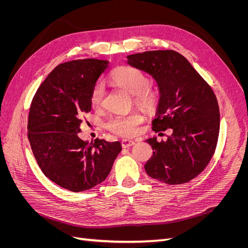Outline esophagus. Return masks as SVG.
Here are the masks:
<instances>
[{
	"instance_id": "esophagus-1",
	"label": "esophagus",
	"mask_w": 248,
	"mask_h": 248,
	"mask_svg": "<svg viewBox=\"0 0 248 248\" xmlns=\"http://www.w3.org/2000/svg\"><path fill=\"white\" fill-rule=\"evenodd\" d=\"M136 142H134L132 140H127V139H124L121 140V145L123 148H128V147H131L133 146Z\"/></svg>"
}]
</instances>
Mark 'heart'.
<instances>
[{
  "mask_svg": "<svg viewBox=\"0 0 248 248\" xmlns=\"http://www.w3.org/2000/svg\"><path fill=\"white\" fill-rule=\"evenodd\" d=\"M110 81L112 84L122 88L125 91L133 95L134 102L142 108L152 110L159 101V93L157 90L150 88V79L147 74L139 68L132 66H120L110 73ZM104 97V87L102 82H96L92 89L91 101L94 108L102 106ZM144 121L140 112L132 111L126 115L111 116L106 123L107 129L121 137H133L137 134L139 125Z\"/></svg>",
  "mask_w": 248,
  "mask_h": 248,
  "instance_id": "obj_1",
  "label": "heart"
}]
</instances>
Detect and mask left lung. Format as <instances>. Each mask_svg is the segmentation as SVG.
<instances>
[{"label":"left lung","instance_id":"left-lung-1","mask_svg":"<svg viewBox=\"0 0 248 248\" xmlns=\"http://www.w3.org/2000/svg\"><path fill=\"white\" fill-rule=\"evenodd\" d=\"M127 60L151 74L158 85L153 131H172L166 141L147 140L154 150L145 164L147 174L170 185L189 182L208 166L218 140L219 107L212 88L175 50L145 51Z\"/></svg>","mask_w":248,"mask_h":248}]
</instances>
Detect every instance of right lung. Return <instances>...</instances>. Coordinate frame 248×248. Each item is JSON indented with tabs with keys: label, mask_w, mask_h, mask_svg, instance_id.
Wrapping results in <instances>:
<instances>
[{
	"label": "right lung",
	"mask_w": 248,
	"mask_h": 248,
	"mask_svg": "<svg viewBox=\"0 0 248 248\" xmlns=\"http://www.w3.org/2000/svg\"><path fill=\"white\" fill-rule=\"evenodd\" d=\"M103 60H74L58 65L37 90L28 120V139L42 172L73 192L88 190L107 179L119 141L78 138L82 115L91 110L92 89L106 71Z\"/></svg>",
	"instance_id": "1"
}]
</instances>
